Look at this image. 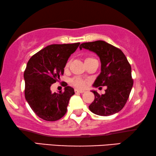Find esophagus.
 I'll return each instance as SVG.
<instances>
[{
    "mask_svg": "<svg viewBox=\"0 0 156 156\" xmlns=\"http://www.w3.org/2000/svg\"><path fill=\"white\" fill-rule=\"evenodd\" d=\"M74 91H75L76 94H77V93H81V94H82L83 92H84V90H80V89H74Z\"/></svg>",
    "mask_w": 156,
    "mask_h": 156,
    "instance_id": "obj_1",
    "label": "esophagus"
}]
</instances>
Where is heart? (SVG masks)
Returning a JSON list of instances; mask_svg holds the SVG:
<instances>
[{"label": "heart", "instance_id": "heart-1", "mask_svg": "<svg viewBox=\"0 0 156 156\" xmlns=\"http://www.w3.org/2000/svg\"><path fill=\"white\" fill-rule=\"evenodd\" d=\"M94 59V58H92V57H87L86 59H85V62L90 60V59ZM69 62H68L66 64L65 67L68 68V67H69ZM71 82L74 87H77V88H79V89L85 88V87H86V86H87V80H84V79L80 78V77L72 78L71 80Z\"/></svg>", "mask_w": 156, "mask_h": 156}]
</instances>
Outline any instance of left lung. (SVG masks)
<instances>
[{"instance_id":"8db88e82","label":"left lung","mask_w":156,"mask_h":156,"mask_svg":"<svg viewBox=\"0 0 156 156\" xmlns=\"http://www.w3.org/2000/svg\"><path fill=\"white\" fill-rule=\"evenodd\" d=\"M80 48L92 51L100 58L101 73L93 87H107L104 94L92 91L95 98L89 106V110L103 116L120 112L129 99L133 84L131 67L125 55L120 49L102 40L84 42Z\"/></svg>"}]
</instances>
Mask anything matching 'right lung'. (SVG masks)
Masks as SVG:
<instances>
[{
	"instance_id": "obj_1",
	"label": "right lung",
	"mask_w": 156,
	"mask_h": 156,
	"mask_svg": "<svg viewBox=\"0 0 156 156\" xmlns=\"http://www.w3.org/2000/svg\"><path fill=\"white\" fill-rule=\"evenodd\" d=\"M80 44H50L33 55L27 64L24 72L25 99L43 120H59L67 112L74 89L67 84L64 91L52 93L50 87L63 75L68 59Z\"/></svg>"
}]
</instances>
